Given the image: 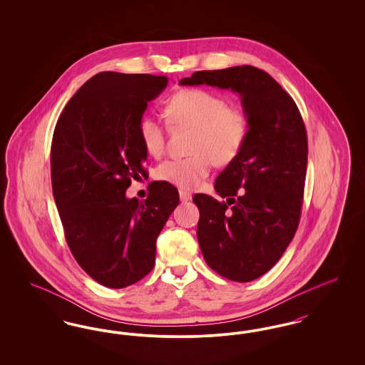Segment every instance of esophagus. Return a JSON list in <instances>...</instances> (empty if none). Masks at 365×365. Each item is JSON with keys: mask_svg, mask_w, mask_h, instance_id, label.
Wrapping results in <instances>:
<instances>
[{"mask_svg": "<svg viewBox=\"0 0 365 365\" xmlns=\"http://www.w3.org/2000/svg\"><path fill=\"white\" fill-rule=\"evenodd\" d=\"M179 197H180V201H189L191 200V192L190 191L186 190H179Z\"/></svg>", "mask_w": 365, "mask_h": 365, "instance_id": "esophagus-1", "label": "esophagus"}]
</instances>
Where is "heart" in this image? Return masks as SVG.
<instances>
[{
    "label": "heart",
    "instance_id": "obj_1",
    "mask_svg": "<svg viewBox=\"0 0 365 365\" xmlns=\"http://www.w3.org/2000/svg\"><path fill=\"white\" fill-rule=\"evenodd\" d=\"M174 127L192 128L190 156L173 158L156 168V178L182 190L195 189L213 165L232 161L242 149L249 133L247 115L241 106L205 88H183L173 94L164 106ZM146 152L160 157L165 150V125L155 116H143L138 124Z\"/></svg>",
    "mask_w": 365,
    "mask_h": 365
}]
</instances>
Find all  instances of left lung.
Segmentation results:
<instances>
[{"instance_id":"8db88e82","label":"left lung","mask_w":365,"mask_h":365,"mask_svg":"<svg viewBox=\"0 0 365 365\" xmlns=\"http://www.w3.org/2000/svg\"><path fill=\"white\" fill-rule=\"evenodd\" d=\"M180 85L231 88L242 100L249 133L241 152L216 178L225 201L195 194L197 238L209 267L234 282L268 272L294 238L301 217L308 139L294 100L252 66L197 71Z\"/></svg>"}]
</instances>
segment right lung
Wrapping results in <instances>:
<instances>
[{
	"mask_svg": "<svg viewBox=\"0 0 365 365\" xmlns=\"http://www.w3.org/2000/svg\"><path fill=\"white\" fill-rule=\"evenodd\" d=\"M167 76L100 72L63 109L51 150L53 197L71 253L90 278L123 289L155 267L156 241L179 204L167 182L148 198H127L131 179L146 178L138 124Z\"/></svg>",
	"mask_w": 365,
	"mask_h": 365,
	"instance_id": "right-lung-1",
	"label": "right lung"
}]
</instances>
